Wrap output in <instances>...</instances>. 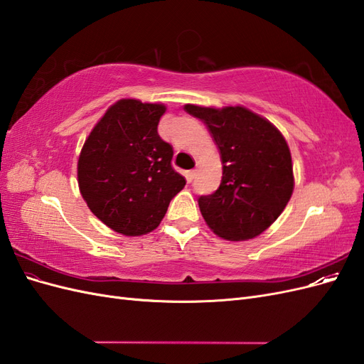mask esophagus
<instances>
[{
    "mask_svg": "<svg viewBox=\"0 0 364 364\" xmlns=\"http://www.w3.org/2000/svg\"><path fill=\"white\" fill-rule=\"evenodd\" d=\"M197 173H199V168H194V170H191V171H190V179H194L196 176H197Z\"/></svg>",
    "mask_w": 364,
    "mask_h": 364,
    "instance_id": "obj_1",
    "label": "esophagus"
}]
</instances>
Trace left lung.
Wrapping results in <instances>:
<instances>
[{
	"label": "left lung",
	"instance_id": "left-lung-1",
	"mask_svg": "<svg viewBox=\"0 0 364 364\" xmlns=\"http://www.w3.org/2000/svg\"><path fill=\"white\" fill-rule=\"evenodd\" d=\"M183 109L206 124L223 165L218 190L199 199L208 228L229 241L258 237L282 214L293 194L287 141L267 118L245 106L188 103Z\"/></svg>",
	"mask_w": 364,
	"mask_h": 364
}]
</instances>
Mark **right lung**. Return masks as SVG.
Segmentation results:
<instances>
[{
  "label": "right lung",
  "mask_w": 364,
  "mask_h": 364,
  "mask_svg": "<svg viewBox=\"0 0 364 364\" xmlns=\"http://www.w3.org/2000/svg\"><path fill=\"white\" fill-rule=\"evenodd\" d=\"M162 103L121 98L87 135L77 161L79 190L91 213L126 237L155 230L185 186L173 147L158 135Z\"/></svg>",
  "instance_id": "obj_1"
}]
</instances>
